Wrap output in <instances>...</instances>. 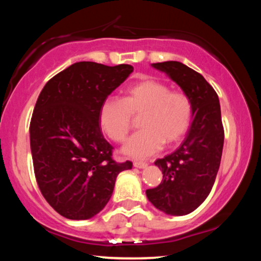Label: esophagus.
<instances>
[{"label": "esophagus", "mask_w": 261, "mask_h": 261, "mask_svg": "<svg viewBox=\"0 0 261 261\" xmlns=\"http://www.w3.org/2000/svg\"><path fill=\"white\" fill-rule=\"evenodd\" d=\"M134 166L136 168H139V169H145V168H147V163L146 162H141V161H136L134 162Z\"/></svg>", "instance_id": "34e87169"}]
</instances>
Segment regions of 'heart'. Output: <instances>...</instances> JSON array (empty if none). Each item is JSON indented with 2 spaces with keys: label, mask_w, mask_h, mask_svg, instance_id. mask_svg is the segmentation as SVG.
Returning <instances> with one entry per match:
<instances>
[{
  "label": "heart",
  "mask_w": 261,
  "mask_h": 261,
  "mask_svg": "<svg viewBox=\"0 0 261 261\" xmlns=\"http://www.w3.org/2000/svg\"><path fill=\"white\" fill-rule=\"evenodd\" d=\"M131 114H141V130L125 141L122 153L144 160L160 152L165 143L175 144L187 135L193 120V103L183 92L171 91L158 79L144 78L125 87L122 100L109 98L101 103V129L121 143L130 130Z\"/></svg>",
  "instance_id": "b5f03b06"
}]
</instances>
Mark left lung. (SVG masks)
I'll list each match as a JSON object with an SVG mask.
<instances>
[{
    "label": "left lung",
    "mask_w": 261,
    "mask_h": 261,
    "mask_svg": "<svg viewBox=\"0 0 261 261\" xmlns=\"http://www.w3.org/2000/svg\"><path fill=\"white\" fill-rule=\"evenodd\" d=\"M151 65L191 98L193 120L180 146L154 162L163 178L159 187L146 190V196L163 213L187 215L205 201L219 171L224 140L219 96L200 73L180 62Z\"/></svg>",
    "instance_id": "1"
}]
</instances>
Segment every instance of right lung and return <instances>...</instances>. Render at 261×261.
Masks as SVG:
<instances>
[{
    "instance_id": "right-lung-1",
    "label": "right lung",
    "mask_w": 261,
    "mask_h": 261,
    "mask_svg": "<svg viewBox=\"0 0 261 261\" xmlns=\"http://www.w3.org/2000/svg\"><path fill=\"white\" fill-rule=\"evenodd\" d=\"M134 71L77 62L42 88L30 124L35 178L48 204L70 220L100 213L117 175L132 162H115L113 146L100 130V106Z\"/></svg>"
}]
</instances>
